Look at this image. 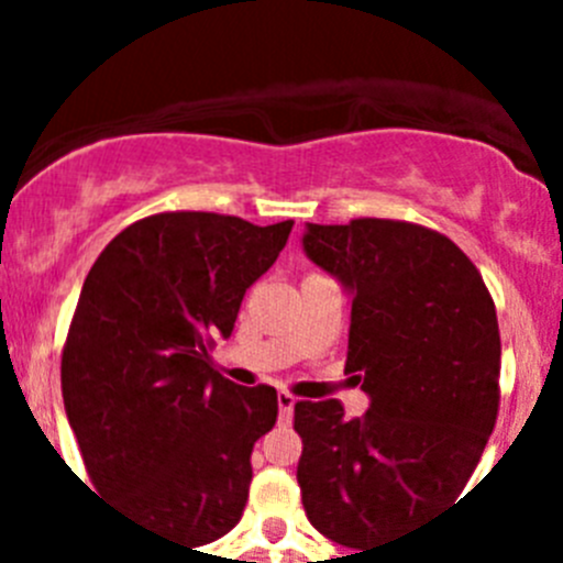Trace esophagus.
<instances>
[{
	"label": "esophagus",
	"instance_id": "34e87169",
	"mask_svg": "<svg viewBox=\"0 0 563 563\" xmlns=\"http://www.w3.org/2000/svg\"><path fill=\"white\" fill-rule=\"evenodd\" d=\"M292 409H296V397L287 395V391H278V417H282V420H290Z\"/></svg>",
	"mask_w": 563,
	"mask_h": 563
}]
</instances>
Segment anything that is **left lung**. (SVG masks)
<instances>
[{
	"mask_svg": "<svg viewBox=\"0 0 563 563\" xmlns=\"http://www.w3.org/2000/svg\"><path fill=\"white\" fill-rule=\"evenodd\" d=\"M301 247L350 296L346 372L369 409L296 402V476L318 533L363 550L440 514L474 474L499 411L496 307L474 262L411 222H307Z\"/></svg>",
	"mask_w": 563,
	"mask_h": 563,
	"instance_id": "1",
	"label": "left lung"
}]
</instances>
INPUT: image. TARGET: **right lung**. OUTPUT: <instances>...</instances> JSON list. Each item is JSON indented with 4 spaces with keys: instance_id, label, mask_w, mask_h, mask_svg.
I'll return each mask as SVG.
<instances>
[{
    "instance_id": "1",
    "label": "right lung",
    "mask_w": 563,
    "mask_h": 563,
    "mask_svg": "<svg viewBox=\"0 0 563 563\" xmlns=\"http://www.w3.org/2000/svg\"><path fill=\"white\" fill-rule=\"evenodd\" d=\"M290 231L157 213L118 233L84 278L62 355L69 429L98 494L188 547L242 519L253 442L276 422V389L225 380L208 343L231 338Z\"/></svg>"
}]
</instances>
